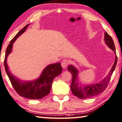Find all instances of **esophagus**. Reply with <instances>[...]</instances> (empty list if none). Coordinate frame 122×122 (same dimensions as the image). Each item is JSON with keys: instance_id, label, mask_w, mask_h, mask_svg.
<instances>
[{"instance_id": "34e87169", "label": "esophagus", "mask_w": 122, "mask_h": 122, "mask_svg": "<svg viewBox=\"0 0 122 122\" xmlns=\"http://www.w3.org/2000/svg\"><path fill=\"white\" fill-rule=\"evenodd\" d=\"M69 61L67 59H63L61 62V66L63 68H65L69 65Z\"/></svg>"}]
</instances>
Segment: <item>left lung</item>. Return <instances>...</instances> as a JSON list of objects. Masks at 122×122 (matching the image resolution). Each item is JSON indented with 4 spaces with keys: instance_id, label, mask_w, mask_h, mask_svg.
I'll return each instance as SVG.
<instances>
[{
    "instance_id": "8db88e82",
    "label": "left lung",
    "mask_w": 122,
    "mask_h": 122,
    "mask_svg": "<svg viewBox=\"0 0 122 122\" xmlns=\"http://www.w3.org/2000/svg\"><path fill=\"white\" fill-rule=\"evenodd\" d=\"M104 36H105V37H104V40H105L106 44L116 54L115 44H114L112 38L107 33V32H105ZM117 62V56L116 55L115 63H114L113 66L112 67L111 71H110L107 76L100 83L92 84L91 85L84 86V87L79 86L78 83V80H77V76H78V70L73 66H69L68 67V70L69 72L71 73V75H72V79H71V88L72 93L74 96L80 98V99H85V98L92 97H94L101 93L102 92H103L105 90L106 87H107L108 84H109L110 79H111V77L112 75L114 70H115Z\"/></svg>"
}]
</instances>
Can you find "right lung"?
<instances>
[{"mask_svg": "<svg viewBox=\"0 0 122 122\" xmlns=\"http://www.w3.org/2000/svg\"><path fill=\"white\" fill-rule=\"evenodd\" d=\"M29 25V24H27L19 31L10 42L6 51L4 63L7 76L17 93L20 96L28 99H39L49 93L54 79L61 74L62 71V68L60 63L50 65L46 67L37 80L29 82H22L10 73L6 62L7 57L12 51L13 43L17 38L25 31Z\"/></svg>", "mask_w": 122, "mask_h": 122, "instance_id": "right-lung-1", "label": "right lung"}]
</instances>
